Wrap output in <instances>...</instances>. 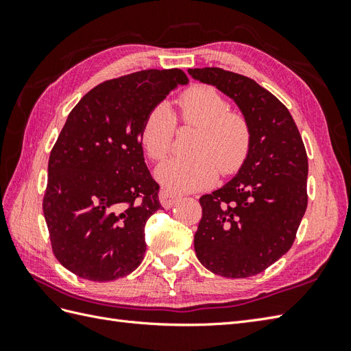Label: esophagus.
Wrapping results in <instances>:
<instances>
[{"label": "esophagus", "mask_w": 351, "mask_h": 351, "mask_svg": "<svg viewBox=\"0 0 351 351\" xmlns=\"http://www.w3.org/2000/svg\"><path fill=\"white\" fill-rule=\"evenodd\" d=\"M158 196H160V202H161V205H162L164 208H171V206H173V205L176 204V200L181 197L180 195H178V193L170 191V190H167V189H162V190L160 191Z\"/></svg>", "instance_id": "1"}]
</instances>
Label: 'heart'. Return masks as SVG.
Listing matches in <instances>:
<instances>
[{
	"mask_svg": "<svg viewBox=\"0 0 351 351\" xmlns=\"http://www.w3.org/2000/svg\"><path fill=\"white\" fill-rule=\"evenodd\" d=\"M176 122L195 126L193 155L173 158L156 171L173 190L204 189L217 173L230 175L243 166L252 145V125L240 110H230L226 96L210 84H195L178 96L176 113L166 104L154 107L141 126L140 140L149 158L160 162L173 147Z\"/></svg>",
	"mask_w": 351,
	"mask_h": 351,
	"instance_id": "b5f03b06",
	"label": "heart"
}]
</instances>
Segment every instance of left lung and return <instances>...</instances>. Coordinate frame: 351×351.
Segmentation results:
<instances>
[{
	"label": "left lung",
	"mask_w": 351,
	"mask_h": 351,
	"mask_svg": "<svg viewBox=\"0 0 351 351\" xmlns=\"http://www.w3.org/2000/svg\"><path fill=\"white\" fill-rule=\"evenodd\" d=\"M190 75L230 96L249 117L252 145L237 176L199 199L197 259L223 278L244 279L291 249L308 206V155L288 108L255 81L220 68Z\"/></svg>",
	"instance_id": "obj_1"
}]
</instances>
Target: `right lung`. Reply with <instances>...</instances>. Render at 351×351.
<instances>
[{
    "instance_id": "obj_1",
    "label": "right lung",
    "mask_w": 351,
    "mask_h": 351,
    "mask_svg": "<svg viewBox=\"0 0 351 351\" xmlns=\"http://www.w3.org/2000/svg\"><path fill=\"white\" fill-rule=\"evenodd\" d=\"M187 83L181 69L134 72L104 81L72 108L49 155L42 208L52 253L73 274L108 282L143 261L146 221L161 204L140 131Z\"/></svg>"
}]
</instances>
